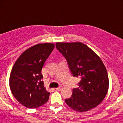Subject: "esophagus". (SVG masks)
I'll use <instances>...</instances> for the list:
<instances>
[{"mask_svg": "<svg viewBox=\"0 0 123 123\" xmlns=\"http://www.w3.org/2000/svg\"><path fill=\"white\" fill-rule=\"evenodd\" d=\"M62 86H60V87H58L55 88V89H56V90H60V89H62Z\"/></svg>", "mask_w": 123, "mask_h": 123, "instance_id": "obj_1", "label": "esophagus"}]
</instances>
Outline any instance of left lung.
Segmentation results:
<instances>
[{
  "mask_svg": "<svg viewBox=\"0 0 123 123\" xmlns=\"http://www.w3.org/2000/svg\"><path fill=\"white\" fill-rule=\"evenodd\" d=\"M56 47L67 59L73 76L81 78L79 87L65 100L71 108L84 112L96 107L106 96L109 86L108 73L99 56L82 42H56Z\"/></svg>",
  "mask_w": 123,
  "mask_h": 123,
  "instance_id": "obj_1",
  "label": "left lung"
}]
</instances>
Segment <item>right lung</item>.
Listing matches in <instances>:
<instances>
[{
  "label": "right lung",
  "mask_w": 123,
  "mask_h": 123,
  "mask_svg": "<svg viewBox=\"0 0 123 123\" xmlns=\"http://www.w3.org/2000/svg\"><path fill=\"white\" fill-rule=\"evenodd\" d=\"M54 47L52 43L33 45L21 54L13 67L9 79L11 91L27 108H38L48 101L50 92L44 86L41 71Z\"/></svg>",
  "instance_id": "right-lung-1"
}]
</instances>
